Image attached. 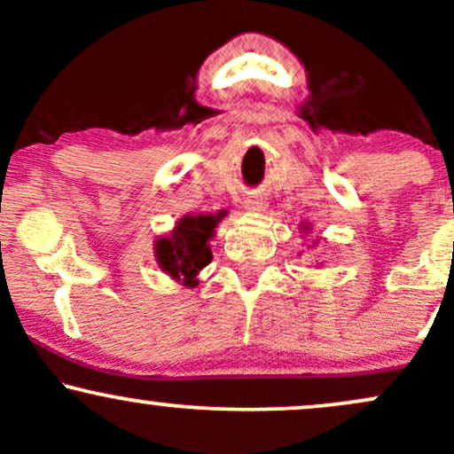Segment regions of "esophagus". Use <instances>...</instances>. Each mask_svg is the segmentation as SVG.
Returning a JSON list of instances; mask_svg holds the SVG:
<instances>
[{"label":"esophagus","mask_w":454,"mask_h":454,"mask_svg":"<svg viewBox=\"0 0 454 454\" xmlns=\"http://www.w3.org/2000/svg\"><path fill=\"white\" fill-rule=\"evenodd\" d=\"M267 207H269L267 198H262L258 194L249 196L247 200H245V209H247L249 213H262V211H267Z\"/></svg>","instance_id":"1"}]
</instances>
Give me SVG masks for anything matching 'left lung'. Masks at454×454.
I'll return each mask as SVG.
<instances>
[{
    "instance_id": "8db88e82",
    "label": "left lung",
    "mask_w": 454,
    "mask_h": 454,
    "mask_svg": "<svg viewBox=\"0 0 454 454\" xmlns=\"http://www.w3.org/2000/svg\"><path fill=\"white\" fill-rule=\"evenodd\" d=\"M299 228H301V232H307V234L311 232V223H307V222H301ZM316 243H317V241H316ZM316 243H314V245H316Z\"/></svg>"
}]
</instances>
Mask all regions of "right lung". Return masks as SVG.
Returning a JSON list of instances; mask_svg holds the SVG:
<instances>
[{
  "label": "right lung",
  "instance_id": "obj_1",
  "mask_svg": "<svg viewBox=\"0 0 454 454\" xmlns=\"http://www.w3.org/2000/svg\"><path fill=\"white\" fill-rule=\"evenodd\" d=\"M223 215L226 211L198 213V215L187 213L181 217L173 231L155 239L153 256L158 267L185 288L198 286V273L213 258L209 241L215 237V228Z\"/></svg>",
  "mask_w": 454,
  "mask_h": 454
}]
</instances>
